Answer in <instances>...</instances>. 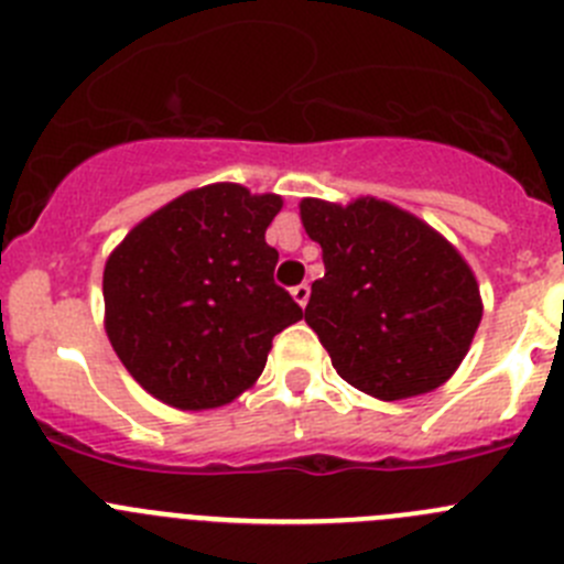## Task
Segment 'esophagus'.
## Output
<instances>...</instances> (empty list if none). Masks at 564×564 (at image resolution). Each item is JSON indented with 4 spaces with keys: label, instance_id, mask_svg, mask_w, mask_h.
Returning a JSON list of instances; mask_svg holds the SVG:
<instances>
[{
    "label": "esophagus",
    "instance_id": "1",
    "mask_svg": "<svg viewBox=\"0 0 564 564\" xmlns=\"http://www.w3.org/2000/svg\"><path fill=\"white\" fill-rule=\"evenodd\" d=\"M292 297L297 300L300 306L306 308L308 297H312V286H308V283H300V286H294V289H292Z\"/></svg>",
    "mask_w": 564,
    "mask_h": 564
}]
</instances>
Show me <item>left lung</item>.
Returning <instances> with one entry per match:
<instances>
[{"mask_svg":"<svg viewBox=\"0 0 564 564\" xmlns=\"http://www.w3.org/2000/svg\"><path fill=\"white\" fill-rule=\"evenodd\" d=\"M300 219L323 247L306 323L334 370L378 401L442 387L481 323L473 270L448 239L376 197L350 205L303 199Z\"/></svg>","mask_w":564,"mask_h":564,"instance_id":"8db88e82","label":"left lung"}]
</instances>
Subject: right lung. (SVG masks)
<instances>
[{"label":"right lung","instance_id":"1","mask_svg":"<svg viewBox=\"0 0 564 564\" xmlns=\"http://www.w3.org/2000/svg\"><path fill=\"white\" fill-rule=\"evenodd\" d=\"M281 205L214 183L141 219L110 252L105 330L152 398L183 412L225 406L264 372L272 336L303 319L264 239Z\"/></svg>","mask_w":564,"mask_h":564}]
</instances>
